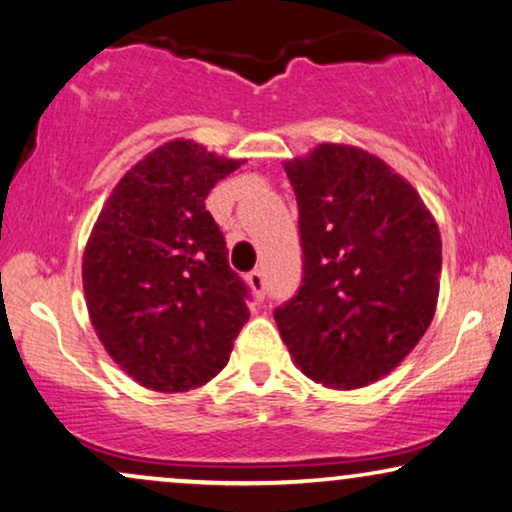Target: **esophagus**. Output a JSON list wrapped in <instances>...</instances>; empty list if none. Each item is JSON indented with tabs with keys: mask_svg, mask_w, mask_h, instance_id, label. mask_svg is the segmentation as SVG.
<instances>
[{
	"mask_svg": "<svg viewBox=\"0 0 512 512\" xmlns=\"http://www.w3.org/2000/svg\"><path fill=\"white\" fill-rule=\"evenodd\" d=\"M248 285H250V290L255 292L257 297H262L264 295V271L262 269H255V271H250L248 274Z\"/></svg>",
	"mask_w": 512,
	"mask_h": 512,
	"instance_id": "esophagus-1",
	"label": "esophagus"
}]
</instances>
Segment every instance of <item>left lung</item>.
I'll list each match as a JSON object with an SVG mask.
<instances>
[{
    "instance_id": "left-lung-1",
    "label": "left lung",
    "mask_w": 512,
    "mask_h": 512,
    "mask_svg": "<svg viewBox=\"0 0 512 512\" xmlns=\"http://www.w3.org/2000/svg\"><path fill=\"white\" fill-rule=\"evenodd\" d=\"M299 206L304 278L274 318L292 363L335 391L393 372L426 335L442 241L417 189L379 156L323 142L283 161Z\"/></svg>"
}]
</instances>
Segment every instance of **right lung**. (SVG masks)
Returning a JSON list of instances; mask_svg holds the SVG:
<instances>
[{
    "label": "right lung",
    "mask_w": 512,
    "mask_h": 512,
    "mask_svg": "<svg viewBox=\"0 0 512 512\" xmlns=\"http://www.w3.org/2000/svg\"><path fill=\"white\" fill-rule=\"evenodd\" d=\"M168 140L117 182L88 236L81 278L93 330L140 386L185 393L229 363L250 318L248 288L206 196L241 166Z\"/></svg>",
    "instance_id": "add662e5"
}]
</instances>
